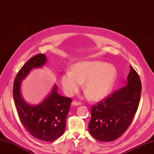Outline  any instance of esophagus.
Wrapping results in <instances>:
<instances>
[{
    "instance_id": "34e87169",
    "label": "esophagus",
    "mask_w": 154,
    "mask_h": 154,
    "mask_svg": "<svg viewBox=\"0 0 154 154\" xmlns=\"http://www.w3.org/2000/svg\"><path fill=\"white\" fill-rule=\"evenodd\" d=\"M72 104L73 105H80L81 104V102H79V101H72Z\"/></svg>"
}]
</instances>
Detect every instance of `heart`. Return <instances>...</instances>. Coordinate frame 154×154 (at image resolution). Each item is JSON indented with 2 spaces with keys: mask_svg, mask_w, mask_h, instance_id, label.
<instances>
[{
  "mask_svg": "<svg viewBox=\"0 0 154 154\" xmlns=\"http://www.w3.org/2000/svg\"><path fill=\"white\" fill-rule=\"evenodd\" d=\"M116 76V69L112 65L102 61H85L77 63L73 70L66 71L62 77L61 83L66 93L72 96L85 82L86 96L98 100L108 95Z\"/></svg>",
  "mask_w": 154,
  "mask_h": 154,
  "instance_id": "1",
  "label": "heart"
}]
</instances>
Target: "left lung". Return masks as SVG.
<instances>
[{"label":"left lung","mask_w":154,"mask_h":154,"mask_svg":"<svg viewBox=\"0 0 154 154\" xmlns=\"http://www.w3.org/2000/svg\"><path fill=\"white\" fill-rule=\"evenodd\" d=\"M127 85L92 105L89 132L96 139L113 141L131 124L139 107L142 90L139 74L131 66Z\"/></svg>","instance_id":"left-lung-1"}]
</instances>
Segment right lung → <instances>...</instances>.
<instances>
[{"label": "right lung", "mask_w": 154, "mask_h": 154, "mask_svg": "<svg viewBox=\"0 0 154 154\" xmlns=\"http://www.w3.org/2000/svg\"><path fill=\"white\" fill-rule=\"evenodd\" d=\"M43 54L36 55L27 61L19 71L13 86V96L15 107L22 124L31 135L44 141H53L64 133L66 117L72 100L57 93V86L41 103L36 106L27 104L21 96V81L33 68H40L45 64Z\"/></svg>", "instance_id": "right-lung-1"}]
</instances>
